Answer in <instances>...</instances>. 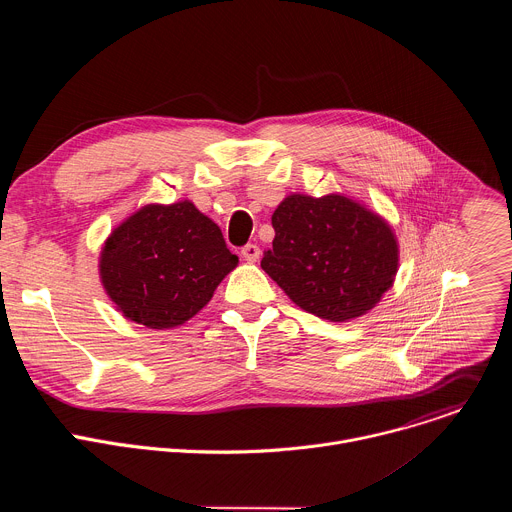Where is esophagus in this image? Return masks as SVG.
<instances>
[{
    "label": "esophagus",
    "instance_id": "34e87169",
    "mask_svg": "<svg viewBox=\"0 0 512 512\" xmlns=\"http://www.w3.org/2000/svg\"><path fill=\"white\" fill-rule=\"evenodd\" d=\"M241 255H243V259H245V261H249V263H255V261L259 259V255H261V249H259L257 245L249 243V245H245V247L241 249Z\"/></svg>",
    "mask_w": 512,
    "mask_h": 512
}]
</instances>
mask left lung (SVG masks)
Here are the masks:
<instances>
[{
  "instance_id": "1",
  "label": "left lung",
  "mask_w": 512,
  "mask_h": 512,
  "mask_svg": "<svg viewBox=\"0 0 512 512\" xmlns=\"http://www.w3.org/2000/svg\"><path fill=\"white\" fill-rule=\"evenodd\" d=\"M263 271L304 312L330 322L369 314L395 283L399 241L385 216L332 192L287 194L271 216Z\"/></svg>"
}]
</instances>
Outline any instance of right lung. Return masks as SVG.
I'll use <instances>...</instances> for the list:
<instances>
[{
  "label": "right lung",
  "instance_id": "add662e5",
  "mask_svg": "<svg viewBox=\"0 0 512 512\" xmlns=\"http://www.w3.org/2000/svg\"><path fill=\"white\" fill-rule=\"evenodd\" d=\"M237 265L221 227L192 200L150 202L105 239L99 279L125 320L170 330L194 318Z\"/></svg>",
  "mask_w": 512,
  "mask_h": 512
}]
</instances>
